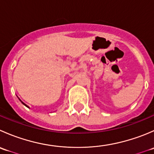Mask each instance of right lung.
I'll return each instance as SVG.
<instances>
[{
	"label": "right lung",
	"instance_id": "right-lung-1",
	"mask_svg": "<svg viewBox=\"0 0 154 154\" xmlns=\"http://www.w3.org/2000/svg\"><path fill=\"white\" fill-rule=\"evenodd\" d=\"M19 100H20V99H19ZM21 103H23V104H24V106H27V107H28V108H29V107L28 106H27V105H26V104H25V103H23V102H22V101H21Z\"/></svg>",
	"mask_w": 154,
	"mask_h": 154
}]
</instances>
